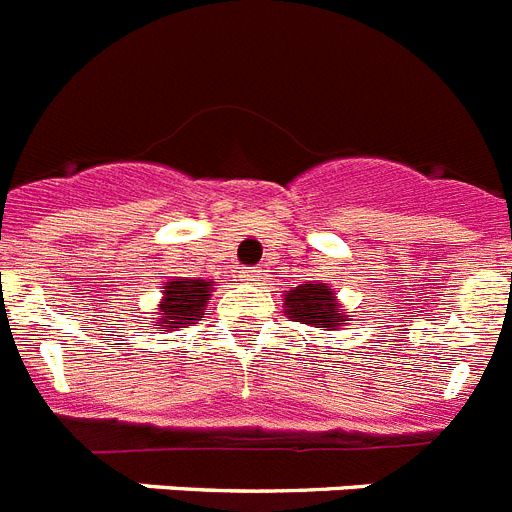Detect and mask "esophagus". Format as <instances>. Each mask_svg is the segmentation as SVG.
Masks as SVG:
<instances>
[{
  "label": "esophagus",
  "mask_w": 512,
  "mask_h": 512,
  "mask_svg": "<svg viewBox=\"0 0 512 512\" xmlns=\"http://www.w3.org/2000/svg\"><path fill=\"white\" fill-rule=\"evenodd\" d=\"M260 273H263V270L244 268V270H239V281H257V278H260Z\"/></svg>",
  "instance_id": "1"
}]
</instances>
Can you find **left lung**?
Segmentation results:
<instances>
[{"instance_id":"1","label":"left lung","mask_w":512,"mask_h":512,"mask_svg":"<svg viewBox=\"0 0 512 512\" xmlns=\"http://www.w3.org/2000/svg\"><path fill=\"white\" fill-rule=\"evenodd\" d=\"M336 309L338 304L333 299V291L322 283H304L286 294V312L304 325H322V328L343 325V315Z\"/></svg>"}]
</instances>
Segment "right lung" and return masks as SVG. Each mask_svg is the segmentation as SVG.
<instances>
[{"instance_id":"right-lung-1","label":"right lung","mask_w":512,"mask_h":512,"mask_svg":"<svg viewBox=\"0 0 512 512\" xmlns=\"http://www.w3.org/2000/svg\"><path fill=\"white\" fill-rule=\"evenodd\" d=\"M210 296V281H192V278H171L163 291L158 320L166 328H184L190 320L203 315Z\"/></svg>"}]
</instances>
